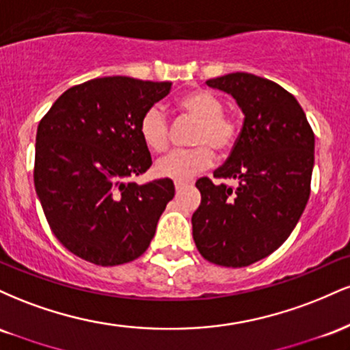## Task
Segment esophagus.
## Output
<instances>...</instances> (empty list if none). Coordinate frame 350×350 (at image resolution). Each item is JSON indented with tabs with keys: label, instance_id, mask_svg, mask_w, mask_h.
Returning a JSON list of instances; mask_svg holds the SVG:
<instances>
[{
	"label": "esophagus",
	"instance_id": "obj_1",
	"mask_svg": "<svg viewBox=\"0 0 350 350\" xmlns=\"http://www.w3.org/2000/svg\"><path fill=\"white\" fill-rule=\"evenodd\" d=\"M189 186L187 183H183V180H176L174 183V187H176V192H180L183 189H186Z\"/></svg>",
	"mask_w": 350,
	"mask_h": 350
}]
</instances>
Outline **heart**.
<instances>
[{"label":"heart","instance_id":"b5f03b06","mask_svg":"<svg viewBox=\"0 0 350 350\" xmlns=\"http://www.w3.org/2000/svg\"><path fill=\"white\" fill-rule=\"evenodd\" d=\"M176 105L184 115L196 120L191 143L196 148L171 152L156 163V174L172 180H189L208 170L214 163V151L226 154L235 146L240 122L235 115L224 111V103L214 92L196 88L180 95ZM139 136L154 152H164L171 143L170 120L161 107L152 105L139 118Z\"/></svg>","mask_w":350,"mask_h":350}]
</instances>
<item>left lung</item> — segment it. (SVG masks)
Returning a JSON list of instances; mask_svg holds the SVG:
<instances>
[{
  "label": "left lung",
  "mask_w": 350,
  "mask_h": 350,
  "mask_svg": "<svg viewBox=\"0 0 350 350\" xmlns=\"http://www.w3.org/2000/svg\"><path fill=\"white\" fill-rule=\"evenodd\" d=\"M227 92L245 120L227 161L214 178H200V206L192 214V237L200 255L220 267L258 262L290 237L309 192L314 133L290 92L271 80L235 72L207 80Z\"/></svg>",
  "instance_id": "8db88e82"
}]
</instances>
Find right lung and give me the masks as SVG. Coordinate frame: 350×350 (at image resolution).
Masks as SVG:
<instances>
[{
    "label": "right lung",
    "mask_w": 350,
    "mask_h": 350,
    "mask_svg": "<svg viewBox=\"0 0 350 350\" xmlns=\"http://www.w3.org/2000/svg\"><path fill=\"white\" fill-rule=\"evenodd\" d=\"M171 82L100 77L55 100L36 135L34 187L52 234L85 262L115 267L142 256L174 198L171 179L138 186L150 170L139 118Z\"/></svg>",
    "instance_id": "obj_1"
}]
</instances>
